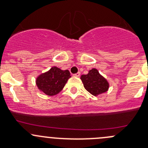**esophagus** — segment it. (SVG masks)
I'll list each match as a JSON object with an SVG mask.
<instances>
[{"mask_svg": "<svg viewBox=\"0 0 148 148\" xmlns=\"http://www.w3.org/2000/svg\"><path fill=\"white\" fill-rule=\"evenodd\" d=\"M74 77H80V72L77 73V74H74Z\"/></svg>", "mask_w": 148, "mask_h": 148, "instance_id": "34e87169", "label": "esophagus"}]
</instances>
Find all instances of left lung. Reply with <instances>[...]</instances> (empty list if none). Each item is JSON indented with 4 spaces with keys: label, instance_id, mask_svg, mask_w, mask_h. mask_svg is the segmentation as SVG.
Returning <instances> with one entry per match:
<instances>
[{
    "label": "left lung",
    "instance_id": "left-lung-1",
    "mask_svg": "<svg viewBox=\"0 0 148 148\" xmlns=\"http://www.w3.org/2000/svg\"><path fill=\"white\" fill-rule=\"evenodd\" d=\"M81 79L85 89L94 96L100 95L108 90V82L96 69H91L87 74L82 75Z\"/></svg>",
    "mask_w": 148,
    "mask_h": 148
}]
</instances>
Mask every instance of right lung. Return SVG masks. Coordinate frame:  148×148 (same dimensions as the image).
<instances>
[{"label": "right lung", "mask_w": 148, "mask_h": 148, "mask_svg": "<svg viewBox=\"0 0 148 148\" xmlns=\"http://www.w3.org/2000/svg\"><path fill=\"white\" fill-rule=\"evenodd\" d=\"M71 77L69 70H62L53 66L47 72L41 74L36 79L38 89L49 96L56 95L62 90Z\"/></svg>", "instance_id": "right-lung-1"}]
</instances>
